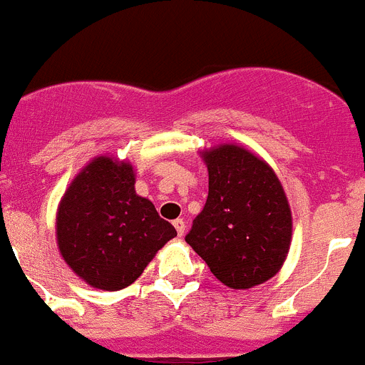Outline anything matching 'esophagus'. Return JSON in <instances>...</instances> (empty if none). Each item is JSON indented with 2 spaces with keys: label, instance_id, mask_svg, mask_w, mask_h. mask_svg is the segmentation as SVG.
<instances>
[{
  "label": "esophagus",
  "instance_id": "1",
  "mask_svg": "<svg viewBox=\"0 0 365 365\" xmlns=\"http://www.w3.org/2000/svg\"><path fill=\"white\" fill-rule=\"evenodd\" d=\"M174 227H175V230H178L179 237H182L184 230H186V223H184V220H175Z\"/></svg>",
  "mask_w": 365,
  "mask_h": 365
}]
</instances>
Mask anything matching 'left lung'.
<instances>
[{
  "mask_svg": "<svg viewBox=\"0 0 365 365\" xmlns=\"http://www.w3.org/2000/svg\"><path fill=\"white\" fill-rule=\"evenodd\" d=\"M209 195L186 242L234 290L265 283L287 260L292 210L272 168L234 144L202 153Z\"/></svg>",
  "mask_w": 365,
  "mask_h": 365,
  "instance_id": "left-lung-1",
  "label": "left lung"
}]
</instances>
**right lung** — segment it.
<instances>
[{
    "label": "right lung",
    "mask_w": 365,
    "mask_h": 365,
    "mask_svg": "<svg viewBox=\"0 0 365 365\" xmlns=\"http://www.w3.org/2000/svg\"><path fill=\"white\" fill-rule=\"evenodd\" d=\"M59 253L93 288L130 287L178 235L151 200L135 193V172L126 161L98 156L71 181L56 216Z\"/></svg>",
    "instance_id": "right-lung-1"
}]
</instances>
